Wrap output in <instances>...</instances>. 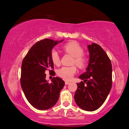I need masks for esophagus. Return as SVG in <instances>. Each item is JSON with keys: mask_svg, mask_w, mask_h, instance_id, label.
I'll return each instance as SVG.
<instances>
[{"mask_svg": "<svg viewBox=\"0 0 129 129\" xmlns=\"http://www.w3.org/2000/svg\"><path fill=\"white\" fill-rule=\"evenodd\" d=\"M70 82H69V81L65 82V84H66V85H69V84H70Z\"/></svg>", "mask_w": 129, "mask_h": 129, "instance_id": "34e87169", "label": "esophagus"}]
</instances>
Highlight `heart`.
Returning a JSON list of instances; mask_svg holds the SVG:
<instances>
[{"label": "heart", "mask_w": 129, "mask_h": 129, "mask_svg": "<svg viewBox=\"0 0 129 129\" xmlns=\"http://www.w3.org/2000/svg\"><path fill=\"white\" fill-rule=\"evenodd\" d=\"M63 50L73 57L74 59L73 63H75L80 69L85 67L86 64V59L83 56V50L78 44L74 42L67 43L63 47ZM51 59L52 62L56 66H58L60 63V58L58 52L55 50H52L51 53ZM77 71L75 66L62 67L57 71V74L64 80H70L73 78Z\"/></svg>", "instance_id": "1"}]
</instances>
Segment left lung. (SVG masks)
<instances>
[{"instance_id":"obj_1","label":"left lung","mask_w":129,"mask_h":129,"mask_svg":"<svg viewBox=\"0 0 129 129\" xmlns=\"http://www.w3.org/2000/svg\"><path fill=\"white\" fill-rule=\"evenodd\" d=\"M87 47L89 62L86 71L79 76L83 82L77 83L74 97L79 108L91 112L98 109L109 95L112 68L111 60L99 45L92 43Z\"/></svg>"}]
</instances>
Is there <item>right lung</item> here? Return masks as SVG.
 Segmentation results:
<instances>
[{"instance_id": "add662e5", "label": "right lung", "mask_w": 129, "mask_h": 129, "mask_svg": "<svg viewBox=\"0 0 129 129\" xmlns=\"http://www.w3.org/2000/svg\"><path fill=\"white\" fill-rule=\"evenodd\" d=\"M63 41L46 38L37 42L23 60L21 88L29 103L37 109H49L55 105L65 85L64 81L58 77H54L52 82L49 83L45 74L47 70L54 67L51 59L53 48ZM49 72L54 71L49 70Z\"/></svg>"}]
</instances>
